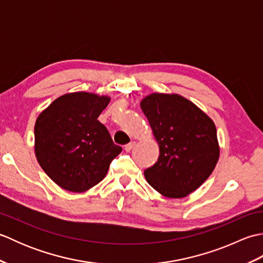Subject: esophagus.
I'll use <instances>...</instances> for the list:
<instances>
[{
	"label": "esophagus",
	"mask_w": 263,
	"mask_h": 263,
	"mask_svg": "<svg viewBox=\"0 0 263 263\" xmlns=\"http://www.w3.org/2000/svg\"><path fill=\"white\" fill-rule=\"evenodd\" d=\"M136 142L135 141H132V142H130V143H127V144H125V147H124V149H125V152H131V150L136 147Z\"/></svg>",
	"instance_id": "34e87169"
}]
</instances>
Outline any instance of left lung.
I'll use <instances>...</instances> for the list:
<instances>
[{"label": "left lung", "instance_id": "8db88e82", "mask_svg": "<svg viewBox=\"0 0 263 263\" xmlns=\"http://www.w3.org/2000/svg\"><path fill=\"white\" fill-rule=\"evenodd\" d=\"M140 105L159 144L157 163L144 171L147 182L167 198L186 197L219 158L215 123L180 95L153 93Z\"/></svg>", "mask_w": 263, "mask_h": 263}]
</instances>
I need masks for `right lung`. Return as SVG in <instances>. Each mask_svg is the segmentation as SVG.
<instances>
[{
    "instance_id": "1",
    "label": "right lung",
    "mask_w": 263,
    "mask_h": 263,
    "mask_svg": "<svg viewBox=\"0 0 263 263\" xmlns=\"http://www.w3.org/2000/svg\"><path fill=\"white\" fill-rule=\"evenodd\" d=\"M108 103L109 97L95 93H66L38 116L36 157L44 172L62 189L83 192L95 186L122 152L97 120Z\"/></svg>"
}]
</instances>
